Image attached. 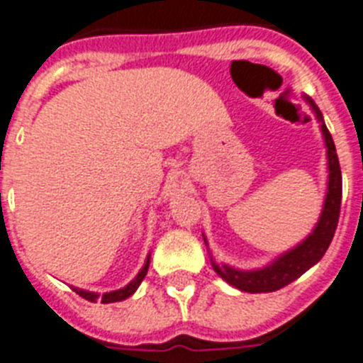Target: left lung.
I'll list each match as a JSON object with an SVG mask.
<instances>
[{
	"label": "left lung",
	"mask_w": 363,
	"mask_h": 363,
	"mask_svg": "<svg viewBox=\"0 0 363 363\" xmlns=\"http://www.w3.org/2000/svg\"><path fill=\"white\" fill-rule=\"evenodd\" d=\"M306 101L317 116V120L320 121V131L324 135V144H326V153H328V191H326V199H324L323 213L318 217L317 227L313 228L311 234L303 242L277 257L274 262L264 266V268L236 269L232 266H227V264L219 266L211 260V266L217 272V275H221L228 285L236 286L243 292H251V294L274 292L286 286L292 281H296L300 275L306 274L307 269L323 259L326 249L332 243L335 228H337L339 210H341V189H343L337 152H335V144H333L328 127L324 125L323 114H320L318 106L309 97H306ZM204 243L208 245L206 238Z\"/></svg>",
	"instance_id": "obj_1"
}]
</instances>
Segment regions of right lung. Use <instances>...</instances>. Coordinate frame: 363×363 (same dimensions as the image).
<instances>
[{"instance_id":"add662e5","label":"right lung","mask_w":363,"mask_h":363,"mask_svg":"<svg viewBox=\"0 0 363 363\" xmlns=\"http://www.w3.org/2000/svg\"><path fill=\"white\" fill-rule=\"evenodd\" d=\"M147 268H150V257H147L146 264L142 266V269L138 272V275H136L135 279L129 283L127 286H123V289H120V291H112V292H104L103 296L101 294H97V292H89V291H82V289H72V291L77 292L78 296H82L86 298L88 301H97L101 300L103 303H112V301H121V300H125V298L133 296L135 294V291L138 289V285L142 283V279L146 277L147 274Z\"/></svg>"}]
</instances>
